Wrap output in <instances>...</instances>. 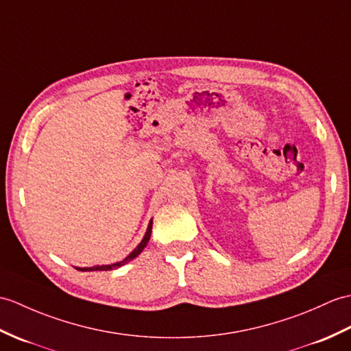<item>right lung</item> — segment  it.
<instances>
[{
    "instance_id": "1",
    "label": "right lung",
    "mask_w": 351,
    "mask_h": 351,
    "mask_svg": "<svg viewBox=\"0 0 351 351\" xmlns=\"http://www.w3.org/2000/svg\"><path fill=\"white\" fill-rule=\"evenodd\" d=\"M151 232H152V219L149 221V224H148V229H146V233H145V236H143V239L141 241V243H138V245L130 252V254L124 258V260H121V262H117V263H112V265H97V266H93V267H76V269H79V271H112V269H117V267H121L122 265H125V263H128V262H132L133 258H136L138 254H141V252L145 250V247L148 245V242H149V238H151Z\"/></svg>"
}]
</instances>
